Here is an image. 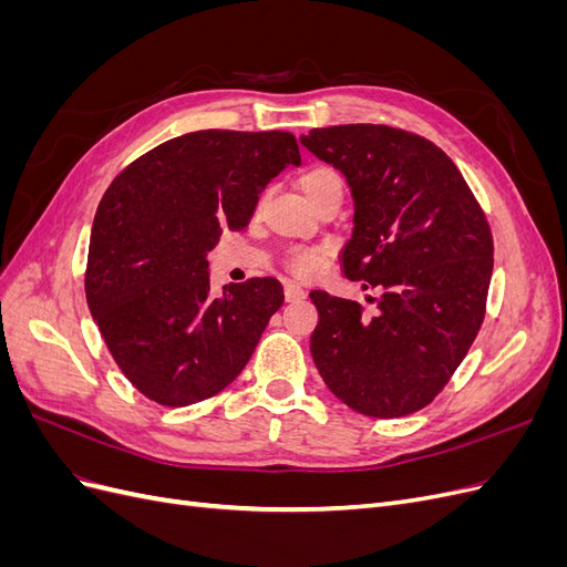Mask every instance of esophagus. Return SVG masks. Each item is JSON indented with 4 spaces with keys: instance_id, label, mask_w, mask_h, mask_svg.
<instances>
[{
    "instance_id": "esophagus-1",
    "label": "esophagus",
    "mask_w": 567,
    "mask_h": 567,
    "mask_svg": "<svg viewBox=\"0 0 567 567\" xmlns=\"http://www.w3.org/2000/svg\"><path fill=\"white\" fill-rule=\"evenodd\" d=\"M284 296H286V302H298L305 298V288L298 284H286Z\"/></svg>"
}]
</instances>
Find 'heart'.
<instances>
[{"mask_svg":"<svg viewBox=\"0 0 567 567\" xmlns=\"http://www.w3.org/2000/svg\"><path fill=\"white\" fill-rule=\"evenodd\" d=\"M300 192L312 205L321 203L329 196H342V177L338 169L331 165H312L307 167L298 179ZM323 250H298L288 257V267L293 269L300 277H312V274L321 267Z\"/></svg>","mask_w":567,"mask_h":567,"instance_id":"1","label":"heart"}]
</instances>
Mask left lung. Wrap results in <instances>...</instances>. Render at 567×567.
Returning a JSON list of instances; mask_svg holds the SVG:
<instances>
[{
  "mask_svg": "<svg viewBox=\"0 0 567 567\" xmlns=\"http://www.w3.org/2000/svg\"><path fill=\"white\" fill-rule=\"evenodd\" d=\"M340 169L354 200L342 274L375 288L362 305L312 290L310 352L340 402L373 419L431 404L483 326L492 231L452 158L419 134L336 125L300 136Z\"/></svg>",
  "mask_w": 567,
  "mask_h": 567,
  "instance_id": "8db88e82",
  "label": "left lung"
}]
</instances>
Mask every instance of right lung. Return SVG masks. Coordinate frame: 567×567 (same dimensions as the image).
Returning a JSON list of instances; mask_svg holds the SVG:
<instances>
[{"label":"right lung","mask_w":567,"mask_h":567,"mask_svg":"<svg viewBox=\"0 0 567 567\" xmlns=\"http://www.w3.org/2000/svg\"><path fill=\"white\" fill-rule=\"evenodd\" d=\"M300 165L290 132L200 130L120 173L101 198L84 274L90 312L127 381L163 406L225 390L248 364L284 286L210 290L208 252L241 231L265 186Z\"/></svg>","instance_id":"1"}]
</instances>
